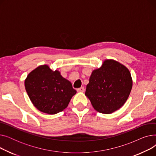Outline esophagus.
<instances>
[{
	"label": "esophagus",
	"instance_id": "34e87169",
	"mask_svg": "<svg viewBox=\"0 0 156 156\" xmlns=\"http://www.w3.org/2000/svg\"><path fill=\"white\" fill-rule=\"evenodd\" d=\"M84 91H85V88L83 87L77 89V92H84Z\"/></svg>",
	"mask_w": 156,
	"mask_h": 156
}]
</instances>
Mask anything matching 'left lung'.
I'll return each mask as SVG.
<instances>
[{"instance_id": "obj_1", "label": "left lung", "mask_w": 156, "mask_h": 156, "mask_svg": "<svg viewBox=\"0 0 156 156\" xmlns=\"http://www.w3.org/2000/svg\"><path fill=\"white\" fill-rule=\"evenodd\" d=\"M133 81L129 69L112 59H106L92 71L85 95L94 109L111 114L121 108L132 90Z\"/></svg>"}]
</instances>
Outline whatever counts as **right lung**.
<instances>
[{
  "label": "right lung",
  "instance_id": "obj_1",
  "mask_svg": "<svg viewBox=\"0 0 156 156\" xmlns=\"http://www.w3.org/2000/svg\"><path fill=\"white\" fill-rule=\"evenodd\" d=\"M26 91L33 104L40 111L55 114L68 107L76 91L59 71L41 65L31 71L24 81Z\"/></svg>",
  "mask_w": 156,
  "mask_h": 156
}]
</instances>
